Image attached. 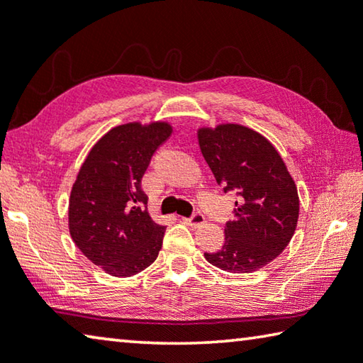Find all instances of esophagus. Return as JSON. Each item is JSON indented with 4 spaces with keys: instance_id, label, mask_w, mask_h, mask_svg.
<instances>
[{
    "instance_id": "1",
    "label": "esophagus",
    "mask_w": 363,
    "mask_h": 363,
    "mask_svg": "<svg viewBox=\"0 0 363 363\" xmlns=\"http://www.w3.org/2000/svg\"><path fill=\"white\" fill-rule=\"evenodd\" d=\"M182 221L191 228H199V226H202V224H205V216L200 211H197V213H194L191 218H182Z\"/></svg>"
}]
</instances>
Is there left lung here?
Wrapping results in <instances>:
<instances>
[{
    "instance_id": "8db88e82",
    "label": "left lung",
    "mask_w": 363,
    "mask_h": 363,
    "mask_svg": "<svg viewBox=\"0 0 363 363\" xmlns=\"http://www.w3.org/2000/svg\"><path fill=\"white\" fill-rule=\"evenodd\" d=\"M199 145L224 194L238 195L224 244L205 254L229 273H254L273 262L294 235L297 187L281 155L262 134L239 124L199 129Z\"/></svg>"
}]
</instances>
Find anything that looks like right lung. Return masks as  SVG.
Here are the masks:
<instances>
[{
  "label": "right lung",
  "instance_id": "right-lung-1",
  "mask_svg": "<svg viewBox=\"0 0 363 363\" xmlns=\"http://www.w3.org/2000/svg\"><path fill=\"white\" fill-rule=\"evenodd\" d=\"M171 132L168 123L118 125L95 143L79 171L69 199V233L108 274L125 278L157 260L164 226L148 215L140 182Z\"/></svg>",
  "mask_w": 363,
  "mask_h": 363
}]
</instances>
